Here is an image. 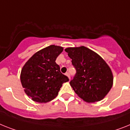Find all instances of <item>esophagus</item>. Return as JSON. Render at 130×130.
Wrapping results in <instances>:
<instances>
[{"label":"esophagus","mask_w":130,"mask_h":130,"mask_svg":"<svg viewBox=\"0 0 130 130\" xmlns=\"http://www.w3.org/2000/svg\"><path fill=\"white\" fill-rule=\"evenodd\" d=\"M65 75H66L67 77H68L69 78H70V75H69V73H65Z\"/></svg>","instance_id":"34e87169"}]
</instances>
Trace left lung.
<instances>
[{
	"label": "left lung",
	"instance_id": "1",
	"mask_svg": "<svg viewBox=\"0 0 130 130\" xmlns=\"http://www.w3.org/2000/svg\"><path fill=\"white\" fill-rule=\"evenodd\" d=\"M77 73L70 85L78 96L88 103L100 101L113 85L110 67L96 52L85 46L65 50Z\"/></svg>",
	"mask_w": 130,
	"mask_h": 130
}]
</instances>
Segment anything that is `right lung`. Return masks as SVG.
<instances>
[{
  "label": "right lung",
  "instance_id": "obj_1",
  "mask_svg": "<svg viewBox=\"0 0 130 130\" xmlns=\"http://www.w3.org/2000/svg\"><path fill=\"white\" fill-rule=\"evenodd\" d=\"M63 51V47L51 45L34 53L23 66L22 85L25 93L34 102L46 103L53 100L63 83L69 81L55 63Z\"/></svg>",
  "mask_w": 130,
  "mask_h": 130
}]
</instances>
